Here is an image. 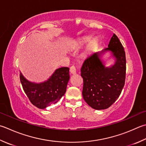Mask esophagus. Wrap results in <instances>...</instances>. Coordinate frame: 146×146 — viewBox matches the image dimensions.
<instances>
[{
    "mask_svg": "<svg viewBox=\"0 0 146 146\" xmlns=\"http://www.w3.org/2000/svg\"><path fill=\"white\" fill-rule=\"evenodd\" d=\"M70 73L72 74V75H75V74L76 73V68L74 66H72L70 68Z\"/></svg>",
    "mask_w": 146,
    "mask_h": 146,
    "instance_id": "obj_1",
    "label": "esophagus"
}]
</instances>
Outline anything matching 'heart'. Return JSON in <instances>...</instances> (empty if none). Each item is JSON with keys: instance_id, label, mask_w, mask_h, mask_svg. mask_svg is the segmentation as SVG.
Listing matches in <instances>:
<instances>
[{"instance_id": "heart-1", "label": "heart", "mask_w": 146, "mask_h": 146, "mask_svg": "<svg viewBox=\"0 0 146 146\" xmlns=\"http://www.w3.org/2000/svg\"><path fill=\"white\" fill-rule=\"evenodd\" d=\"M88 43L87 47L85 50V54H89L90 52H92L96 48L98 45V42L96 39H92L91 40L90 36H84L82 38H79L74 42L73 47L75 48H80L85 46V45Z\"/></svg>"}]
</instances>
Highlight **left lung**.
Returning a JSON list of instances; mask_svg holds the SVG:
<instances>
[{
    "instance_id": "8db88e82",
    "label": "left lung",
    "mask_w": 146,
    "mask_h": 146,
    "mask_svg": "<svg viewBox=\"0 0 146 146\" xmlns=\"http://www.w3.org/2000/svg\"><path fill=\"white\" fill-rule=\"evenodd\" d=\"M107 52L115 59V63L106 67L102 57ZM126 58L124 48L115 33L108 47L94 52L85 60L81 68L84 80L82 95L85 101L94 110L110 107L119 98L125 85Z\"/></svg>"
}]
</instances>
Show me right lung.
<instances>
[{
    "instance_id": "1",
    "label": "right lung",
    "mask_w": 146,
    "mask_h": 146,
    "mask_svg": "<svg viewBox=\"0 0 146 146\" xmlns=\"http://www.w3.org/2000/svg\"><path fill=\"white\" fill-rule=\"evenodd\" d=\"M70 68L56 70L47 80L41 83L28 81L20 72L19 78L25 94L30 102L39 109L56 104L64 95L70 80Z\"/></svg>"
}]
</instances>
